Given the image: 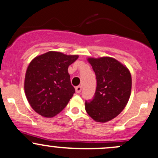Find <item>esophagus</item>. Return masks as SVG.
Listing matches in <instances>:
<instances>
[{
	"label": "esophagus",
	"mask_w": 158,
	"mask_h": 158,
	"mask_svg": "<svg viewBox=\"0 0 158 158\" xmlns=\"http://www.w3.org/2000/svg\"><path fill=\"white\" fill-rule=\"evenodd\" d=\"M76 93H80L81 92V91H82V86H80V85H79V86H76Z\"/></svg>",
	"instance_id": "esophagus-1"
}]
</instances>
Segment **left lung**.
<instances>
[{"mask_svg":"<svg viewBox=\"0 0 158 158\" xmlns=\"http://www.w3.org/2000/svg\"><path fill=\"white\" fill-rule=\"evenodd\" d=\"M97 79L94 98L85 101V110L98 122L109 121L122 112L131 93L132 79L127 67L110 57L88 58Z\"/></svg>","mask_w":158,"mask_h":158,"instance_id":"1","label":"left lung"}]
</instances>
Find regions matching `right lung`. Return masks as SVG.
<instances>
[{"instance_id": "add662e5", "label": "right lung", "mask_w": 158, "mask_h": 158, "mask_svg": "<svg viewBox=\"0 0 158 158\" xmlns=\"http://www.w3.org/2000/svg\"><path fill=\"white\" fill-rule=\"evenodd\" d=\"M79 58L50 51L37 56L26 70L25 92L32 109L52 118L61 112L75 93L68 67Z\"/></svg>"}]
</instances>
